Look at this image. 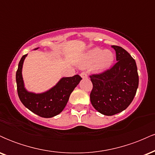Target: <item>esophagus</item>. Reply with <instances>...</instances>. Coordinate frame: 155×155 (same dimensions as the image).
Listing matches in <instances>:
<instances>
[{
    "instance_id": "34e87169",
    "label": "esophagus",
    "mask_w": 155,
    "mask_h": 155,
    "mask_svg": "<svg viewBox=\"0 0 155 155\" xmlns=\"http://www.w3.org/2000/svg\"><path fill=\"white\" fill-rule=\"evenodd\" d=\"M80 76H81V77L83 78V79L87 78V74L85 72H81V74H80Z\"/></svg>"
}]
</instances>
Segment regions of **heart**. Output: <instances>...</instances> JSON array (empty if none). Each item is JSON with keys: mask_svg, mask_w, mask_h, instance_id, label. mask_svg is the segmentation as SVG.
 Listing matches in <instances>:
<instances>
[{"mask_svg": "<svg viewBox=\"0 0 155 155\" xmlns=\"http://www.w3.org/2000/svg\"><path fill=\"white\" fill-rule=\"evenodd\" d=\"M114 61V54L111 50H103L100 48H92L86 52L83 58L82 65L90 67L97 72H104L110 68Z\"/></svg>", "mask_w": 155, "mask_h": 155, "instance_id": "obj_1", "label": "heart"}]
</instances>
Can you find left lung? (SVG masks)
<instances>
[{
    "label": "left lung",
    "mask_w": 155,
    "mask_h": 155,
    "mask_svg": "<svg viewBox=\"0 0 155 155\" xmlns=\"http://www.w3.org/2000/svg\"><path fill=\"white\" fill-rule=\"evenodd\" d=\"M117 63L109 70L90 76L93 85L90 101L101 114L112 116L131 104L138 87V74L135 60L125 49L111 46Z\"/></svg>",
    "instance_id": "left-lung-1"
}]
</instances>
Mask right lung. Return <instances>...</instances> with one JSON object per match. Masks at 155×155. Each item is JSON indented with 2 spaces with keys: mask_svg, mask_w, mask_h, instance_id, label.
Wrapping results in <instances>:
<instances>
[{
  "mask_svg": "<svg viewBox=\"0 0 155 155\" xmlns=\"http://www.w3.org/2000/svg\"><path fill=\"white\" fill-rule=\"evenodd\" d=\"M27 55L22 57L16 73L17 92L21 102L33 113L44 118H51L59 114L66 106L74 88L82 79L79 75L63 77L53 87L44 92L35 93L28 91L25 87L22 74L23 63Z\"/></svg>",
  "mask_w": 155,
  "mask_h": 155,
  "instance_id": "right-lung-1",
  "label": "right lung"
}]
</instances>
